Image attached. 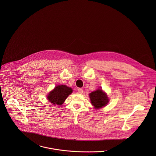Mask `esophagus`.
<instances>
[{
	"label": "esophagus",
	"mask_w": 156,
	"mask_h": 156,
	"mask_svg": "<svg viewBox=\"0 0 156 156\" xmlns=\"http://www.w3.org/2000/svg\"><path fill=\"white\" fill-rule=\"evenodd\" d=\"M78 92L80 94H82L83 93V89L82 88H79L78 89Z\"/></svg>",
	"instance_id": "34e87169"
}]
</instances>
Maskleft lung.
I'll list each match as a JSON object with an SVG mask.
<instances>
[{"label":"left lung","mask_w":156,"mask_h":156,"mask_svg":"<svg viewBox=\"0 0 156 156\" xmlns=\"http://www.w3.org/2000/svg\"><path fill=\"white\" fill-rule=\"evenodd\" d=\"M90 100L95 109H100L105 107L109 103V98L106 93L101 89H98L89 94Z\"/></svg>","instance_id":"1"}]
</instances>
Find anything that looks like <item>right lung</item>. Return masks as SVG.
Returning <instances> with one entry per match:
<instances>
[{
	"mask_svg": "<svg viewBox=\"0 0 156 156\" xmlns=\"http://www.w3.org/2000/svg\"><path fill=\"white\" fill-rule=\"evenodd\" d=\"M73 92V89L64 85L56 86L54 89L47 95L48 100L53 105L61 106L66 100L67 97Z\"/></svg>",
	"mask_w": 156,
	"mask_h": 156,
	"instance_id": "1",
	"label": "right lung"
}]
</instances>
